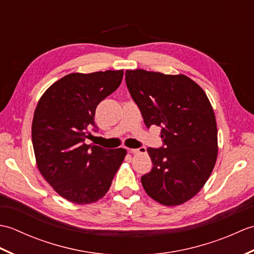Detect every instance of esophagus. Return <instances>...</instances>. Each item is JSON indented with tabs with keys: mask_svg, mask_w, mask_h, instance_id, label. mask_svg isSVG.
Instances as JSON below:
<instances>
[{
	"mask_svg": "<svg viewBox=\"0 0 254 254\" xmlns=\"http://www.w3.org/2000/svg\"><path fill=\"white\" fill-rule=\"evenodd\" d=\"M128 152H130L131 154H145V153H146V148H145V147L133 148V149H128Z\"/></svg>",
	"mask_w": 254,
	"mask_h": 254,
	"instance_id": "obj_1",
	"label": "esophagus"
}]
</instances>
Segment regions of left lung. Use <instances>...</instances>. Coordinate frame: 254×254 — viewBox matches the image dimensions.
Wrapping results in <instances>:
<instances>
[{"label": "left lung", "instance_id": "left-lung-1", "mask_svg": "<svg viewBox=\"0 0 254 254\" xmlns=\"http://www.w3.org/2000/svg\"><path fill=\"white\" fill-rule=\"evenodd\" d=\"M126 82L147 127L161 128L165 146L147 148L153 169L141 178L145 192L175 206L204 187L216 164L217 126L205 91L183 74L127 69Z\"/></svg>", "mask_w": 254, "mask_h": 254}]
</instances>
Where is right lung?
Instances as JSON below:
<instances>
[{"mask_svg": "<svg viewBox=\"0 0 254 254\" xmlns=\"http://www.w3.org/2000/svg\"><path fill=\"white\" fill-rule=\"evenodd\" d=\"M123 69L71 73L41 96L31 126L37 167L59 195L75 204L102 198L127 155L87 145L96 108L120 86Z\"/></svg>", "mask_w": 254, "mask_h": 254, "instance_id": "1", "label": "right lung"}]
</instances>
